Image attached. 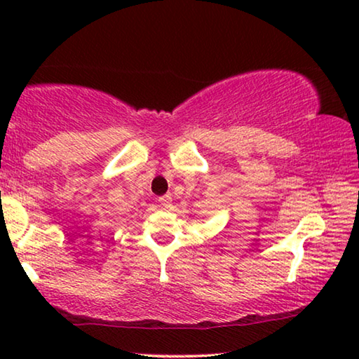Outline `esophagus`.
<instances>
[{
  "label": "esophagus",
  "instance_id": "obj_1",
  "mask_svg": "<svg viewBox=\"0 0 359 359\" xmlns=\"http://www.w3.org/2000/svg\"><path fill=\"white\" fill-rule=\"evenodd\" d=\"M160 204H161V208H165V209L171 208V205H172L171 194H165V196H161V198H160Z\"/></svg>",
  "mask_w": 359,
  "mask_h": 359
}]
</instances>
